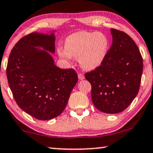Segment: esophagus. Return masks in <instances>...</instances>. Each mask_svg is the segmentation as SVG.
<instances>
[{
  "label": "esophagus",
  "instance_id": "34e87169",
  "mask_svg": "<svg viewBox=\"0 0 153 153\" xmlns=\"http://www.w3.org/2000/svg\"><path fill=\"white\" fill-rule=\"evenodd\" d=\"M78 78H79V79L83 80V79H84V78H85V77H84V75L83 74L79 73V74H78Z\"/></svg>",
  "mask_w": 153,
  "mask_h": 153
}]
</instances>
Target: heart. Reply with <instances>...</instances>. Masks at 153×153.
Returning <instances> with one entry per match:
<instances>
[{"label":"heart","instance_id":"b5f03b06","mask_svg":"<svg viewBox=\"0 0 153 153\" xmlns=\"http://www.w3.org/2000/svg\"><path fill=\"white\" fill-rule=\"evenodd\" d=\"M109 49V40L104 34L81 31L69 35L65 41V50L57 49L62 59L70 62L71 56L79 58L84 69L94 70L104 61Z\"/></svg>","mask_w":153,"mask_h":153}]
</instances>
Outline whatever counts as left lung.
Returning a JSON list of instances; mask_svg holds the SVG:
<instances>
[{"label": "left lung", "instance_id": "1", "mask_svg": "<svg viewBox=\"0 0 153 153\" xmlns=\"http://www.w3.org/2000/svg\"><path fill=\"white\" fill-rule=\"evenodd\" d=\"M113 42L103 63L85 78L91 85L94 106L105 114H118L128 107L138 93L143 58L133 39L111 29Z\"/></svg>", "mask_w": 153, "mask_h": 153}]
</instances>
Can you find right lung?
<instances>
[{
	"instance_id": "add662e5",
	"label": "right lung",
	"mask_w": 153,
	"mask_h": 153,
	"mask_svg": "<svg viewBox=\"0 0 153 153\" xmlns=\"http://www.w3.org/2000/svg\"><path fill=\"white\" fill-rule=\"evenodd\" d=\"M54 32L33 33L20 39L11 50L6 69L17 104L41 120L62 114L78 81L76 71L57 67L48 53L55 52Z\"/></svg>"
}]
</instances>
